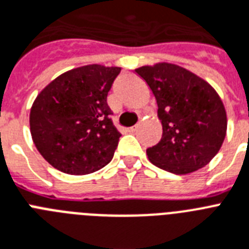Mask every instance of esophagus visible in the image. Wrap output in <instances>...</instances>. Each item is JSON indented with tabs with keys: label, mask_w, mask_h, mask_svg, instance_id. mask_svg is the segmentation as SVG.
Listing matches in <instances>:
<instances>
[{
	"label": "esophagus",
	"mask_w": 249,
	"mask_h": 249,
	"mask_svg": "<svg viewBox=\"0 0 249 249\" xmlns=\"http://www.w3.org/2000/svg\"><path fill=\"white\" fill-rule=\"evenodd\" d=\"M136 129H137V127H136V126L128 127V128H127V132H129V133H133V132H135V131H136Z\"/></svg>",
	"instance_id": "esophagus-1"
}]
</instances>
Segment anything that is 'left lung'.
I'll return each mask as SVG.
<instances>
[{
  "label": "left lung",
  "instance_id": "8db88e82",
  "mask_svg": "<svg viewBox=\"0 0 249 249\" xmlns=\"http://www.w3.org/2000/svg\"><path fill=\"white\" fill-rule=\"evenodd\" d=\"M153 91L163 126L159 142L146 150L154 165L188 174L210 163L227 135V112L210 84L188 70L160 62L135 70Z\"/></svg>",
  "mask_w": 249,
  "mask_h": 249
}]
</instances>
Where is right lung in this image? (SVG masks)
<instances>
[{
    "instance_id": "add662e5",
    "label": "right lung",
    "mask_w": 249,
    "mask_h": 249,
    "mask_svg": "<svg viewBox=\"0 0 249 249\" xmlns=\"http://www.w3.org/2000/svg\"><path fill=\"white\" fill-rule=\"evenodd\" d=\"M120 72L121 67L81 66L39 92L30 109V133L53 168L84 176L112 160L121 133L110 120L107 95Z\"/></svg>"
}]
</instances>
